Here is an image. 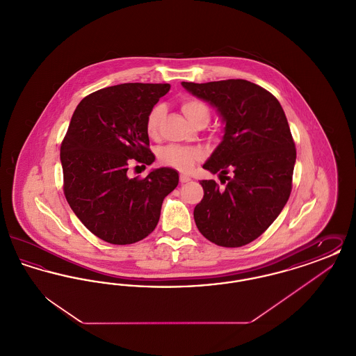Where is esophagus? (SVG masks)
I'll list each match as a JSON object with an SVG mask.
<instances>
[{"label": "esophagus", "mask_w": 356, "mask_h": 356, "mask_svg": "<svg viewBox=\"0 0 356 356\" xmlns=\"http://www.w3.org/2000/svg\"><path fill=\"white\" fill-rule=\"evenodd\" d=\"M191 181V177L189 176H186V175H181L180 176V183L181 184H186V183H189Z\"/></svg>", "instance_id": "1"}]
</instances>
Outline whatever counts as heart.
Returning a JSON list of instances; mask_svg holds the SVG:
<instances>
[{
	"instance_id": "obj_1",
	"label": "heart",
	"mask_w": 356,
	"mask_h": 356,
	"mask_svg": "<svg viewBox=\"0 0 356 356\" xmlns=\"http://www.w3.org/2000/svg\"><path fill=\"white\" fill-rule=\"evenodd\" d=\"M181 111L186 115V119L192 124L197 122L199 120H204L208 122L209 119V109L208 106L200 100L188 99L181 104ZM165 115V108L163 105L154 106L147 118V132L153 137L157 135L160 122ZM203 157V152L197 148L191 147H179V145H168L160 151V160L181 172H189L195 167V164Z\"/></svg>"
}]
</instances>
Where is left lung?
<instances>
[{"label": "left lung", "instance_id": "1", "mask_svg": "<svg viewBox=\"0 0 356 356\" xmlns=\"http://www.w3.org/2000/svg\"><path fill=\"white\" fill-rule=\"evenodd\" d=\"M216 108L224 124L220 144L204 170L228 179L224 191L202 180L204 197L195 222L204 237L221 247H241L260 236L287 204L296 149L286 113L268 90L247 80L181 83Z\"/></svg>", "mask_w": 356, "mask_h": 356}]
</instances>
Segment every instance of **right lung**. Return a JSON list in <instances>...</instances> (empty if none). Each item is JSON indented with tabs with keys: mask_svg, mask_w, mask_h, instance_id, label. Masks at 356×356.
Wrapping results in <instances>:
<instances>
[{
	"mask_svg": "<svg viewBox=\"0 0 356 356\" xmlns=\"http://www.w3.org/2000/svg\"><path fill=\"white\" fill-rule=\"evenodd\" d=\"M170 84L127 83L100 89L77 105L61 144L64 193L85 227L111 244H132L156 228L177 170L131 179V159L151 165L147 118Z\"/></svg>",
	"mask_w": 356,
	"mask_h": 356,
	"instance_id": "obj_1",
	"label": "right lung"
}]
</instances>
